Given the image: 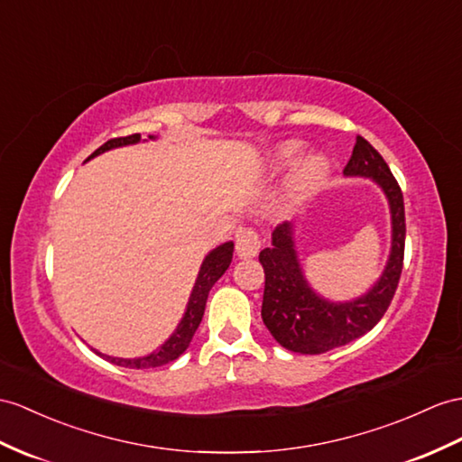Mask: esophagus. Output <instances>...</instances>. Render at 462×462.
<instances>
[{
    "label": "esophagus",
    "instance_id": "34e87169",
    "mask_svg": "<svg viewBox=\"0 0 462 462\" xmlns=\"http://www.w3.org/2000/svg\"><path fill=\"white\" fill-rule=\"evenodd\" d=\"M235 251L239 258H253L261 251V239L253 229H241L235 241Z\"/></svg>",
    "mask_w": 462,
    "mask_h": 462
}]
</instances>
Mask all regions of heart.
I'll use <instances>...</instances> for the list:
<instances>
[{
  "label": "heart",
  "instance_id": "b5f03b06",
  "mask_svg": "<svg viewBox=\"0 0 462 462\" xmlns=\"http://www.w3.org/2000/svg\"><path fill=\"white\" fill-rule=\"evenodd\" d=\"M300 151H301L300 143H294V141L284 143L276 152V159H274L276 166L286 168L290 164H294L300 156ZM329 171H331V162L328 156L323 154H310L308 159L300 161L288 180L290 198L303 199L311 196L325 182V178L329 176Z\"/></svg>",
  "mask_w": 462,
  "mask_h": 462
}]
</instances>
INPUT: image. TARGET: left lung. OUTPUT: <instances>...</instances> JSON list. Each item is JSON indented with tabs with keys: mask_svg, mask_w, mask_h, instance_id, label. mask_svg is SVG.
Returning a JSON list of instances; mask_svg holds the SVG:
<instances>
[{
	"mask_svg": "<svg viewBox=\"0 0 462 462\" xmlns=\"http://www.w3.org/2000/svg\"><path fill=\"white\" fill-rule=\"evenodd\" d=\"M346 178H370L388 199L392 241L384 270L365 294L333 301L311 288L296 249V221L278 225L273 245L261 251L264 268L263 321L270 335L291 353L321 355L363 337L384 316L396 294L406 245L402 189L388 164L366 139L356 137Z\"/></svg>",
	"mask_w": 462,
	"mask_h": 462,
	"instance_id": "8db88e82",
	"label": "left lung"
}]
</instances>
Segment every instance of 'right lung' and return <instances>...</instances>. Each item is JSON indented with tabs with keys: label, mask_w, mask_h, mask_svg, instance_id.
<instances>
[{
	"label": "right lung",
	"mask_w": 462,
	"mask_h": 462,
	"mask_svg": "<svg viewBox=\"0 0 462 462\" xmlns=\"http://www.w3.org/2000/svg\"><path fill=\"white\" fill-rule=\"evenodd\" d=\"M149 139L154 141L156 137L149 134ZM137 143H141L139 133L129 134V137L111 139L106 144H101L99 149L92 156H89V159H94V156H97V154H104L111 149H119V146H129V144H137ZM233 246H235L233 241H227V243L216 246V249L206 254L204 263H201V266H199L192 294H189V300L186 303V311H184L182 319H180V323L176 325L174 333L168 337V339L159 348H156V351L144 355V356H134V358L109 356V355L96 351V348L94 351L101 358H106V361L114 363L117 366H125V368H156V366H162V365L176 361V358L189 346V341H192L196 329L199 328V321H201V318H204V311H206V301L209 296V290L225 274V270H227L231 264Z\"/></svg>",
	"instance_id": "obj_1"
}]
</instances>
